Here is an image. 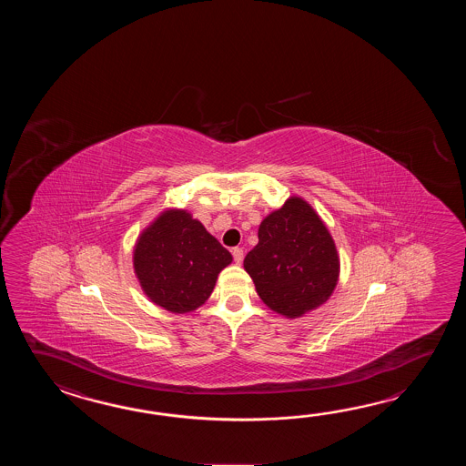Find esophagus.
<instances>
[{
	"label": "esophagus",
	"instance_id": "obj_1",
	"mask_svg": "<svg viewBox=\"0 0 466 466\" xmlns=\"http://www.w3.org/2000/svg\"><path fill=\"white\" fill-rule=\"evenodd\" d=\"M231 253H233V259H235V263L239 265V263L243 261V257H245V255H243V249H241V248H233V251H231Z\"/></svg>",
	"mask_w": 466,
	"mask_h": 466
}]
</instances>
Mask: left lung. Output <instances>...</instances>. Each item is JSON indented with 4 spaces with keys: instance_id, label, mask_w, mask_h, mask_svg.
Returning <instances> with one entry per match:
<instances>
[{
    "instance_id": "obj_1",
    "label": "left lung",
    "mask_w": 466,
    "mask_h": 466,
    "mask_svg": "<svg viewBox=\"0 0 466 466\" xmlns=\"http://www.w3.org/2000/svg\"><path fill=\"white\" fill-rule=\"evenodd\" d=\"M243 267L258 297L287 318L303 317L331 297L339 277L335 241L317 211L291 197L258 228Z\"/></svg>"
}]
</instances>
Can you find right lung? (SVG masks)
Wrapping results in <instances>:
<instances>
[{"label":"right lung","mask_w":466,"mask_h":466,"mask_svg":"<svg viewBox=\"0 0 466 466\" xmlns=\"http://www.w3.org/2000/svg\"><path fill=\"white\" fill-rule=\"evenodd\" d=\"M231 253L187 209H167L143 229L133 267L145 295L171 313H189L208 299Z\"/></svg>","instance_id":"right-lung-1"}]
</instances>
